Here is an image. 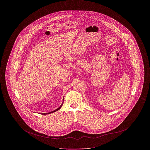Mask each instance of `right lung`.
<instances>
[{
	"label": "right lung",
	"mask_w": 150,
	"mask_h": 150,
	"mask_svg": "<svg viewBox=\"0 0 150 150\" xmlns=\"http://www.w3.org/2000/svg\"><path fill=\"white\" fill-rule=\"evenodd\" d=\"M64 100H63V102H62V104L60 105V106L58 107V108H57L56 110H54V111H51V112H47V113H42V115H47L49 114H50V113H53V112H56V111H57L58 110H59L61 107H62V106L63 105V104H64Z\"/></svg>",
	"instance_id": "1"
}]
</instances>
